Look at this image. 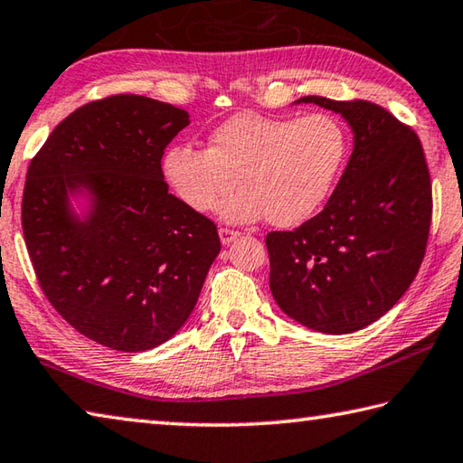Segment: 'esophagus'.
<instances>
[{
  "instance_id": "esophagus-1",
  "label": "esophagus",
  "mask_w": 463,
  "mask_h": 463,
  "mask_svg": "<svg viewBox=\"0 0 463 463\" xmlns=\"http://www.w3.org/2000/svg\"><path fill=\"white\" fill-rule=\"evenodd\" d=\"M218 234H221L222 245H229V242H232L234 239H237L241 232H239V231H232V229H224V226H222V229L218 231Z\"/></svg>"
}]
</instances>
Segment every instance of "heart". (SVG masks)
Wrapping results in <instances>:
<instances>
[{
  "label": "heart",
  "mask_w": 463,
  "mask_h": 463,
  "mask_svg": "<svg viewBox=\"0 0 463 463\" xmlns=\"http://www.w3.org/2000/svg\"><path fill=\"white\" fill-rule=\"evenodd\" d=\"M348 154V129L330 113H241L210 133L208 149H167L164 174L196 213H213L237 178L242 190L222 204V218L247 222L265 214L275 226H293L326 204Z\"/></svg>",
  "instance_id": "1"
}]
</instances>
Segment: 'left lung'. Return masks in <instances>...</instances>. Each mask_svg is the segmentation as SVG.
<instances>
[{
	"instance_id": "left-lung-1",
	"label": "left lung",
	"mask_w": 463,
	"mask_h": 463,
	"mask_svg": "<svg viewBox=\"0 0 463 463\" xmlns=\"http://www.w3.org/2000/svg\"><path fill=\"white\" fill-rule=\"evenodd\" d=\"M354 131L346 170L322 213L265 237L269 288L285 314L326 334L376 322L413 283L430 239L433 198L423 146L371 100L301 97Z\"/></svg>"
}]
</instances>
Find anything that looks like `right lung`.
Here are the masks:
<instances>
[{
	"instance_id": "right-lung-1",
	"label": "right lung",
	"mask_w": 463,
	"mask_h": 463,
	"mask_svg": "<svg viewBox=\"0 0 463 463\" xmlns=\"http://www.w3.org/2000/svg\"><path fill=\"white\" fill-rule=\"evenodd\" d=\"M188 113L141 95L79 107L32 157L22 229L52 307L89 340L119 352L156 348L194 309L221 253L216 224L167 192L162 157ZM87 189L91 213L68 194Z\"/></svg>"
}]
</instances>
